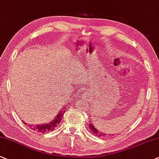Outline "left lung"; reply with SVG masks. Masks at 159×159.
I'll return each instance as SVG.
<instances>
[{
  "mask_svg": "<svg viewBox=\"0 0 159 159\" xmlns=\"http://www.w3.org/2000/svg\"><path fill=\"white\" fill-rule=\"evenodd\" d=\"M89 129L91 130V133L93 134H94L95 136H97L98 137H102V136H106V134H104L103 132H100V131H99L97 130V129H96L94 126H93V124L91 122L90 124L89 125Z\"/></svg>",
  "mask_w": 159,
  "mask_h": 159,
  "instance_id": "8db88e82",
  "label": "left lung"
}]
</instances>
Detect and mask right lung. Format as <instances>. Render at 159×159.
<instances>
[{
  "instance_id": "1",
  "label": "right lung",
  "mask_w": 159,
  "mask_h": 159,
  "mask_svg": "<svg viewBox=\"0 0 159 159\" xmlns=\"http://www.w3.org/2000/svg\"><path fill=\"white\" fill-rule=\"evenodd\" d=\"M65 111H60L57 116V117L54 120H52L50 123H46L44 125H29L30 128L33 130L38 131L39 133H46V132H49L54 130L55 127L60 123V121L62 120V116L64 114ZM25 123V122H24ZM26 125V123H25Z\"/></svg>"
}]
</instances>
